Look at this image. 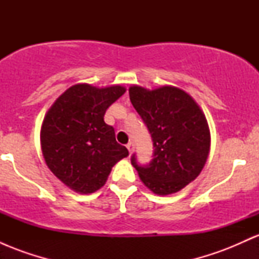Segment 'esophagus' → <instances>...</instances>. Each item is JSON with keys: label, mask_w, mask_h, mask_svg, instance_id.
<instances>
[{"label": "esophagus", "mask_w": 259, "mask_h": 259, "mask_svg": "<svg viewBox=\"0 0 259 259\" xmlns=\"http://www.w3.org/2000/svg\"><path fill=\"white\" fill-rule=\"evenodd\" d=\"M126 148H127V150H129V153L132 154L133 151H134V142H133V141L127 142V144H126Z\"/></svg>", "instance_id": "1"}]
</instances>
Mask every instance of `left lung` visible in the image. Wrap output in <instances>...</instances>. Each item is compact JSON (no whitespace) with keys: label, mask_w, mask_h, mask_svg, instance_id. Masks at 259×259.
<instances>
[{"label":"left lung","mask_w":259,"mask_h":259,"mask_svg":"<svg viewBox=\"0 0 259 259\" xmlns=\"http://www.w3.org/2000/svg\"><path fill=\"white\" fill-rule=\"evenodd\" d=\"M129 96L153 142L152 159L132 164L140 179L157 195L180 191L198 177L209 153L210 135L206 117L190 95L174 86L147 90L132 86Z\"/></svg>","instance_id":"left-lung-1"}]
</instances>
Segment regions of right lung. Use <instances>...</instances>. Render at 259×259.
<instances>
[{
	"label": "right lung",
	"instance_id": "add662e5",
	"mask_svg": "<svg viewBox=\"0 0 259 259\" xmlns=\"http://www.w3.org/2000/svg\"><path fill=\"white\" fill-rule=\"evenodd\" d=\"M124 92L119 85H74L47 112L41 127L44 158L50 170L74 191L99 190L113 165L129 154L115 140L114 127L103 120L107 108Z\"/></svg>",
	"mask_w": 259,
	"mask_h": 259
}]
</instances>
